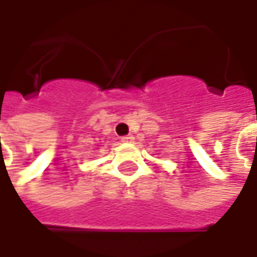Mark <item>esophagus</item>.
Returning a JSON list of instances; mask_svg holds the SVG:
<instances>
[{"instance_id":"esophagus-1","label":"esophagus","mask_w":257,"mask_h":257,"mask_svg":"<svg viewBox=\"0 0 257 257\" xmlns=\"http://www.w3.org/2000/svg\"><path fill=\"white\" fill-rule=\"evenodd\" d=\"M121 142H123V143H133L134 137L133 136H124L123 139H121Z\"/></svg>"}]
</instances>
